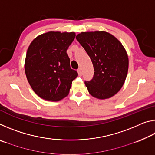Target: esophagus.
Returning <instances> with one entry per match:
<instances>
[{
	"mask_svg": "<svg viewBox=\"0 0 155 155\" xmlns=\"http://www.w3.org/2000/svg\"><path fill=\"white\" fill-rule=\"evenodd\" d=\"M77 72H78V76H79V77H81V76H82V70H81V68H78Z\"/></svg>",
	"mask_w": 155,
	"mask_h": 155,
	"instance_id": "obj_1",
	"label": "esophagus"
}]
</instances>
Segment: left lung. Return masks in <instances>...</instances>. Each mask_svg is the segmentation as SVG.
<instances>
[{"instance_id": "1", "label": "left lung", "mask_w": 155, "mask_h": 155, "mask_svg": "<svg viewBox=\"0 0 155 155\" xmlns=\"http://www.w3.org/2000/svg\"><path fill=\"white\" fill-rule=\"evenodd\" d=\"M76 39L93 64V78L85 81L89 93L101 100L114 96L124 85L128 69V55L122 43L105 31L81 32Z\"/></svg>"}]
</instances>
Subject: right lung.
I'll return each instance as SVG.
<instances>
[{"label":"right lung","instance_id":"right-lung-1","mask_svg":"<svg viewBox=\"0 0 155 155\" xmlns=\"http://www.w3.org/2000/svg\"><path fill=\"white\" fill-rule=\"evenodd\" d=\"M74 32L49 31L35 38L28 46L25 70L28 83L44 100L59 101L69 94L78 73L70 68L67 49Z\"/></svg>","mask_w":155,"mask_h":155}]
</instances>
